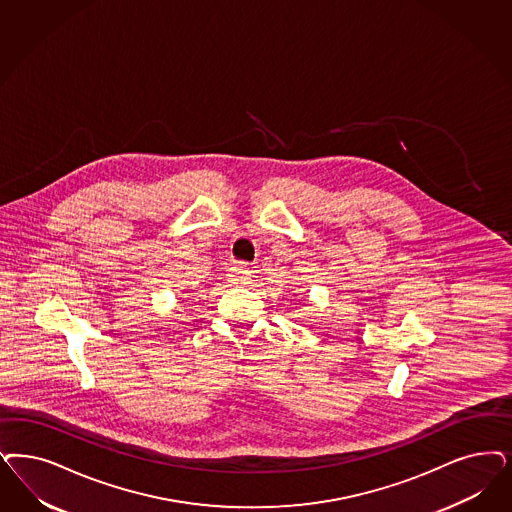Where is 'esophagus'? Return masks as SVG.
Segmentation results:
<instances>
[{"label":"esophagus","instance_id":"1","mask_svg":"<svg viewBox=\"0 0 512 512\" xmlns=\"http://www.w3.org/2000/svg\"><path fill=\"white\" fill-rule=\"evenodd\" d=\"M249 276H251V272H249L247 266H232L229 270V274H227V282H229L230 285H246V283L249 282Z\"/></svg>","mask_w":512,"mask_h":512}]
</instances>
